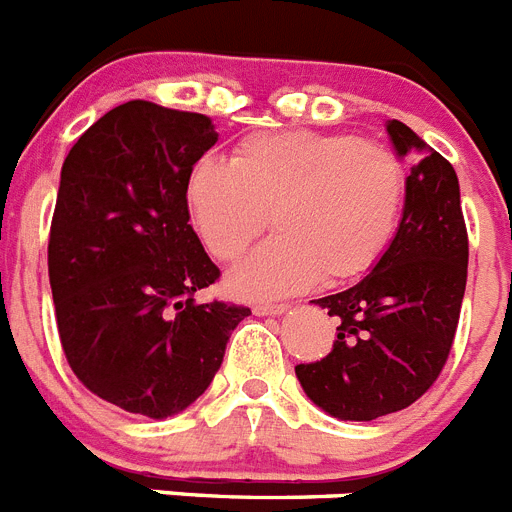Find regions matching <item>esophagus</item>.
Listing matches in <instances>:
<instances>
[{
	"label": "esophagus",
	"instance_id": "esophagus-1",
	"mask_svg": "<svg viewBox=\"0 0 512 512\" xmlns=\"http://www.w3.org/2000/svg\"><path fill=\"white\" fill-rule=\"evenodd\" d=\"M290 305L285 303H256L253 305V313L256 316H282Z\"/></svg>",
	"mask_w": 512,
	"mask_h": 512
}]
</instances>
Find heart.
<instances>
[{
    "label": "heart",
    "mask_w": 512,
    "mask_h": 512,
    "mask_svg": "<svg viewBox=\"0 0 512 512\" xmlns=\"http://www.w3.org/2000/svg\"><path fill=\"white\" fill-rule=\"evenodd\" d=\"M401 157L355 134L261 131L235 144L230 163L199 157L186 176V207L204 248L233 264L272 225L269 243L240 264L230 290L277 298L344 285L388 248L404 202Z\"/></svg>",
    "instance_id": "heart-1"
}]
</instances>
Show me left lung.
<instances>
[{"mask_svg":"<svg viewBox=\"0 0 512 512\" xmlns=\"http://www.w3.org/2000/svg\"><path fill=\"white\" fill-rule=\"evenodd\" d=\"M396 155L412 157L404 217L368 277L313 300L336 318L331 352L295 368L331 417L370 422L401 412L438 381L451 355L469 269L453 165L401 121H386Z\"/></svg>","mask_w":512,"mask_h":512,"instance_id":"obj_1","label":"left lung"}]
</instances>
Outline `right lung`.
<instances>
[{
    "mask_svg": "<svg viewBox=\"0 0 512 512\" xmlns=\"http://www.w3.org/2000/svg\"><path fill=\"white\" fill-rule=\"evenodd\" d=\"M217 142L204 113L116 106L61 168L48 279L69 368L124 412L163 419L194 404L251 310L196 303L220 269L189 225L186 176Z\"/></svg>",
    "mask_w": 512,
    "mask_h": 512,
    "instance_id": "add662e5",
    "label": "right lung"
}]
</instances>
